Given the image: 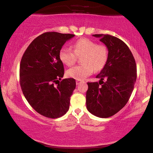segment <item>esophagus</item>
<instances>
[{
    "label": "esophagus",
    "mask_w": 153,
    "mask_h": 153,
    "mask_svg": "<svg viewBox=\"0 0 153 153\" xmlns=\"http://www.w3.org/2000/svg\"><path fill=\"white\" fill-rule=\"evenodd\" d=\"M82 80H76V84L77 85H79L80 83H82Z\"/></svg>",
    "instance_id": "34e87169"
}]
</instances>
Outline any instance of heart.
<instances>
[{"label": "heart", "instance_id": "heart-1", "mask_svg": "<svg viewBox=\"0 0 153 153\" xmlns=\"http://www.w3.org/2000/svg\"><path fill=\"white\" fill-rule=\"evenodd\" d=\"M74 51L71 48L63 46L59 53L61 61L67 66L74 65L77 56L83 55L82 61L84 63L67 71V76L69 77L77 80L84 79L90 76L94 69L101 70L107 63L108 51L105 45H97L94 41L82 38L74 43Z\"/></svg>", "mask_w": 153, "mask_h": 153}]
</instances>
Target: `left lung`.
<instances>
[{
	"label": "left lung",
	"mask_w": 153,
	"mask_h": 153,
	"mask_svg": "<svg viewBox=\"0 0 153 153\" xmlns=\"http://www.w3.org/2000/svg\"><path fill=\"white\" fill-rule=\"evenodd\" d=\"M92 36L107 46L108 57L96 77L99 82H88L86 107L92 115L107 118L119 112L129 100L136 81V64L122 40L108 34Z\"/></svg>",
	"instance_id": "1"
}]
</instances>
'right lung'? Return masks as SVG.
Segmentation results:
<instances>
[{"label":"right lung","instance_id":"1","mask_svg":"<svg viewBox=\"0 0 153 153\" xmlns=\"http://www.w3.org/2000/svg\"><path fill=\"white\" fill-rule=\"evenodd\" d=\"M71 33L46 32L28 46L20 63V85L23 94L36 112L48 118H59L69 108L76 80H61L63 64L59 53ZM57 85H56V84Z\"/></svg>","mask_w":153,"mask_h":153}]
</instances>
